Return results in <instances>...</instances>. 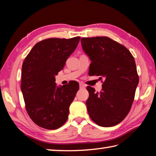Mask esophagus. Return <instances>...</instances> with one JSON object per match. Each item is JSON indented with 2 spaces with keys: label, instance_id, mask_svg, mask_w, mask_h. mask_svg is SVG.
I'll use <instances>...</instances> for the list:
<instances>
[{
  "label": "esophagus",
  "instance_id": "obj_1",
  "mask_svg": "<svg viewBox=\"0 0 156 156\" xmlns=\"http://www.w3.org/2000/svg\"><path fill=\"white\" fill-rule=\"evenodd\" d=\"M80 89H85V85H83V83H80Z\"/></svg>",
  "mask_w": 156,
  "mask_h": 156
}]
</instances>
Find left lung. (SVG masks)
Instances as JSON below:
<instances>
[{
  "mask_svg": "<svg viewBox=\"0 0 156 156\" xmlns=\"http://www.w3.org/2000/svg\"><path fill=\"white\" fill-rule=\"evenodd\" d=\"M81 45L91 61L89 75L105 78L102 90L87 86L88 114L96 124L111 127L126 117L139 83L134 58L124 46L108 37H83Z\"/></svg>",
  "mask_w": 156,
  "mask_h": 156,
  "instance_id": "8db88e82",
  "label": "left lung"
}]
</instances>
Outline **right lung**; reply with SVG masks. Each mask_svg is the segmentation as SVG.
<instances>
[{
    "label": "right lung",
    "instance_id": "obj_1",
    "mask_svg": "<svg viewBox=\"0 0 156 156\" xmlns=\"http://www.w3.org/2000/svg\"><path fill=\"white\" fill-rule=\"evenodd\" d=\"M80 39H44L33 46L23 61L21 88L26 109L31 119L45 129H57L67 120L79 84L72 80L58 87L55 76L62 70Z\"/></svg>",
    "mask_w": 156,
    "mask_h": 156
}]
</instances>
